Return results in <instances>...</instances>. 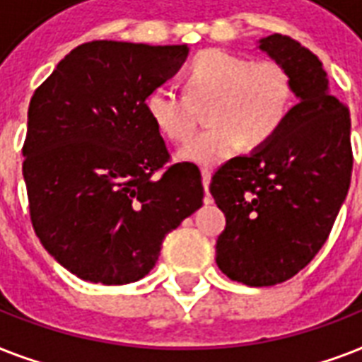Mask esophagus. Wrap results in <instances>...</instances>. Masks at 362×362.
<instances>
[{
  "label": "esophagus",
  "instance_id": "34e87169",
  "mask_svg": "<svg viewBox=\"0 0 362 362\" xmlns=\"http://www.w3.org/2000/svg\"><path fill=\"white\" fill-rule=\"evenodd\" d=\"M201 176H203V186L204 192H206V197H204V203H212V197H210L209 193V186H210V170L209 169H201Z\"/></svg>",
  "mask_w": 362,
  "mask_h": 362
}]
</instances>
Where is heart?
<instances>
[{"mask_svg":"<svg viewBox=\"0 0 362 362\" xmlns=\"http://www.w3.org/2000/svg\"><path fill=\"white\" fill-rule=\"evenodd\" d=\"M186 93L156 86L146 98L150 120L159 133L184 142L206 110L210 129L180 148L178 158L197 165H218L244 142L257 148L269 142L286 122L293 101L291 76L274 59L252 62L226 50H206L184 73Z\"/></svg>","mask_w":362,"mask_h":362,"instance_id":"b5f03b06","label":"heart"}]
</instances>
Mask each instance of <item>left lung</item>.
Returning a JSON list of instances; mask_svg holds the SVG:
<instances>
[{
	"instance_id": "obj_1",
	"label": "left lung",
	"mask_w": 362,
	"mask_h": 362,
	"mask_svg": "<svg viewBox=\"0 0 362 362\" xmlns=\"http://www.w3.org/2000/svg\"><path fill=\"white\" fill-rule=\"evenodd\" d=\"M259 48L286 67L298 103L269 142L229 159L210 182L227 221L216 263L250 287L281 284L315 257L354 169L349 109L329 93L320 58L280 33L261 39Z\"/></svg>"
}]
</instances>
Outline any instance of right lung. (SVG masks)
<instances>
[{"instance_id": "add662e5", "label": "right lung", "mask_w": 362, "mask_h": 362, "mask_svg": "<svg viewBox=\"0 0 362 362\" xmlns=\"http://www.w3.org/2000/svg\"><path fill=\"white\" fill-rule=\"evenodd\" d=\"M186 56V45L84 42L31 98L22 148L31 223L81 280L144 278L165 235L203 206L201 173L170 163L146 110Z\"/></svg>"}]
</instances>
